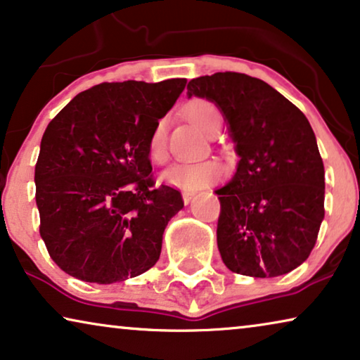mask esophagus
Here are the masks:
<instances>
[{"label":"esophagus","mask_w":360,"mask_h":360,"mask_svg":"<svg viewBox=\"0 0 360 360\" xmlns=\"http://www.w3.org/2000/svg\"><path fill=\"white\" fill-rule=\"evenodd\" d=\"M181 196H184V203L185 205H190L191 200L195 198V193H191V191H184V193H181Z\"/></svg>","instance_id":"esophagus-1"}]
</instances>
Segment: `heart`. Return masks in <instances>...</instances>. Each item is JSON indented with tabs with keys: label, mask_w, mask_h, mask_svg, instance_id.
Segmentation results:
<instances>
[{
	"label": "heart",
	"mask_w": 360,
	"mask_h": 360,
	"mask_svg": "<svg viewBox=\"0 0 360 360\" xmlns=\"http://www.w3.org/2000/svg\"><path fill=\"white\" fill-rule=\"evenodd\" d=\"M186 115L201 131L213 134L221 126V115L216 105L208 100H193L186 105ZM149 157L157 164L167 160V120H159L147 142ZM223 175V165L218 160L205 159L196 162H175L162 174V181L169 186L196 191L205 188Z\"/></svg>",
	"instance_id": "heart-1"
}]
</instances>
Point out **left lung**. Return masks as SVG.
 <instances>
[{
    "label": "left lung",
    "instance_id": "1",
    "mask_svg": "<svg viewBox=\"0 0 360 360\" xmlns=\"http://www.w3.org/2000/svg\"><path fill=\"white\" fill-rule=\"evenodd\" d=\"M186 96L214 103L239 157L221 203L218 249L231 272L267 278L308 259L324 219V165L307 116L259 78H193Z\"/></svg>",
    "mask_w": 360,
    "mask_h": 360
}]
</instances>
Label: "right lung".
Segmentation results:
<instances>
[{
  "mask_svg": "<svg viewBox=\"0 0 360 360\" xmlns=\"http://www.w3.org/2000/svg\"><path fill=\"white\" fill-rule=\"evenodd\" d=\"M185 85V78L101 83L49 122L34 174L36 203L41 238L63 272L108 285L159 260L162 236L184 200L172 186H154L147 142Z\"/></svg>",
  "mask_w": 360,
  "mask_h": 360,
  "instance_id": "obj_1",
  "label": "right lung"
}]
</instances>
